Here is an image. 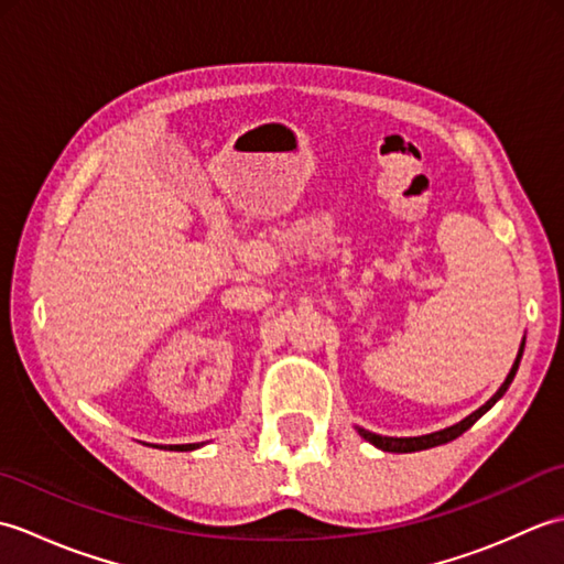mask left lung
<instances>
[{
  "label": "left lung",
  "instance_id": "1",
  "mask_svg": "<svg viewBox=\"0 0 564 564\" xmlns=\"http://www.w3.org/2000/svg\"><path fill=\"white\" fill-rule=\"evenodd\" d=\"M521 356H523V344H521V349H519V356H517V361H513V366H511V370H509V376H507V380H505V386H501L497 392H495V398H489L480 410L477 412H473L470 416H465L463 422H458V424H453V426H448V429H443V431H436V434H426V436H414V438H392V436H378V434H370V431H366V429H358V434H361L368 443H373L376 448H380V451H388V453H414V451H426V448H434V446H441V443H448V441H453V438H458L463 431H467L470 429L477 419H480L489 406H495V402L501 398V394L507 392V388L511 386V380H513V376H517V370H519V364H521Z\"/></svg>",
  "mask_w": 564,
  "mask_h": 564
}]
</instances>
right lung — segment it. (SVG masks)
<instances>
[{
  "label": "right lung",
  "mask_w": 564,
  "mask_h": 564,
  "mask_svg": "<svg viewBox=\"0 0 564 564\" xmlns=\"http://www.w3.org/2000/svg\"><path fill=\"white\" fill-rule=\"evenodd\" d=\"M198 448V443H186V446H170V451H194Z\"/></svg>",
  "instance_id": "right-lung-1"
}]
</instances>
